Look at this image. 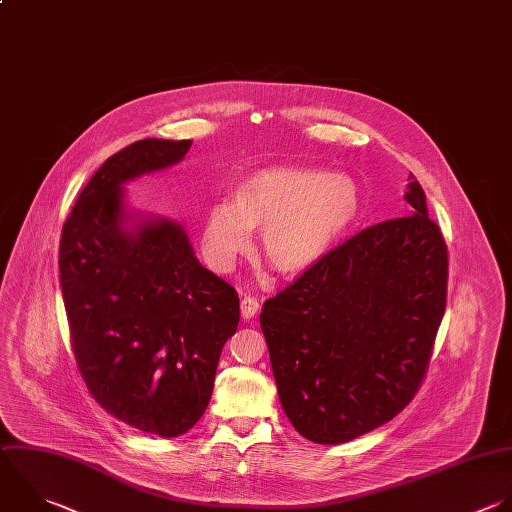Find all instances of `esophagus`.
Listing matches in <instances>:
<instances>
[{
    "instance_id": "obj_1",
    "label": "esophagus",
    "mask_w": 512,
    "mask_h": 512,
    "mask_svg": "<svg viewBox=\"0 0 512 512\" xmlns=\"http://www.w3.org/2000/svg\"><path fill=\"white\" fill-rule=\"evenodd\" d=\"M258 310H260V304H258V300H256V298H252V296H244V298L240 300V314H242V318H244V320L254 318Z\"/></svg>"
}]
</instances>
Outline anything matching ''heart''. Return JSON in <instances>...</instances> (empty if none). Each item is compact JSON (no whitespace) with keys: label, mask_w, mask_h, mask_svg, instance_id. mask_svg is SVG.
I'll return each mask as SVG.
<instances>
[{"label":"heart","mask_w":512,"mask_h":512,"mask_svg":"<svg viewBox=\"0 0 512 512\" xmlns=\"http://www.w3.org/2000/svg\"><path fill=\"white\" fill-rule=\"evenodd\" d=\"M360 210V192L346 174L314 166L278 164L244 178L230 200L214 202L202 228L210 266L230 272L260 228L262 258L282 276L310 270L350 228Z\"/></svg>","instance_id":"b5f03b06"}]
</instances>
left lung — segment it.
Returning <instances> with one entry per match:
<instances>
[{"label":"left lung","mask_w":512,"mask_h":512,"mask_svg":"<svg viewBox=\"0 0 512 512\" xmlns=\"http://www.w3.org/2000/svg\"><path fill=\"white\" fill-rule=\"evenodd\" d=\"M408 180V216L354 234L262 306L282 408L312 442H348L392 420L428 370L448 252Z\"/></svg>","instance_id":"1"}]
</instances>
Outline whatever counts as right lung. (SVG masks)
<instances>
[{
  "label": "right lung",
  "instance_id": "right-lung-1",
  "mask_svg": "<svg viewBox=\"0 0 512 512\" xmlns=\"http://www.w3.org/2000/svg\"><path fill=\"white\" fill-rule=\"evenodd\" d=\"M192 140L146 138L110 156L82 190L60 240V284L78 370L118 420L180 436L204 414L236 290L206 270L186 230L126 210L124 184L178 164Z\"/></svg>",
  "mask_w": 512,
  "mask_h": 512
}]
</instances>
